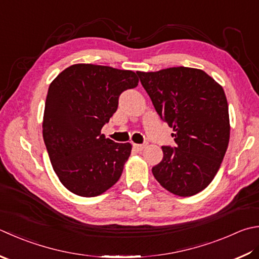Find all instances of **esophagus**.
<instances>
[{
	"mask_svg": "<svg viewBox=\"0 0 259 259\" xmlns=\"http://www.w3.org/2000/svg\"><path fill=\"white\" fill-rule=\"evenodd\" d=\"M133 148H134L136 151H142V150L145 148V144H136V143H134V144H133Z\"/></svg>",
	"mask_w": 259,
	"mask_h": 259,
	"instance_id": "34e87169",
	"label": "esophagus"
}]
</instances>
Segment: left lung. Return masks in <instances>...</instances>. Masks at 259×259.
<instances>
[{"mask_svg": "<svg viewBox=\"0 0 259 259\" xmlns=\"http://www.w3.org/2000/svg\"><path fill=\"white\" fill-rule=\"evenodd\" d=\"M136 73L160 118L174 128L177 144L162 146L163 159L152 168L154 178L178 196L202 192L220 169L230 139L223 88L193 67Z\"/></svg>", "mask_w": 259, "mask_h": 259, "instance_id": "obj_1", "label": "left lung"}]
</instances>
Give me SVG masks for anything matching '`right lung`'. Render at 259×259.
I'll list each match as a JSON object with an SVG mask.
<instances>
[{
    "label": "right lung",
    "mask_w": 259,
    "mask_h": 259,
    "mask_svg": "<svg viewBox=\"0 0 259 259\" xmlns=\"http://www.w3.org/2000/svg\"><path fill=\"white\" fill-rule=\"evenodd\" d=\"M139 84L136 73L110 66L74 64L53 80L45 102L42 138L63 186L95 197L118 182L132 145L101 134L120 94Z\"/></svg>",
    "instance_id": "add662e5"
}]
</instances>
